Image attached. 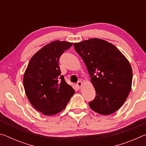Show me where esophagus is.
<instances>
[{"label":"esophagus","instance_id":"34e87169","mask_svg":"<svg viewBox=\"0 0 146 146\" xmlns=\"http://www.w3.org/2000/svg\"><path fill=\"white\" fill-rule=\"evenodd\" d=\"M82 85H83V83H82V81H78V82L76 83V86H77V88L78 89H80Z\"/></svg>","mask_w":146,"mask_h":146}]
</instances>
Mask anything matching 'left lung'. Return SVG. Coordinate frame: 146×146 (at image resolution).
Returning a JSON list of instances; mask_svg holds the SVG:
<instances>
[{
	"label": "left lung",
	"mask_w": 146,
	"mask_h": 146,
	"mask_svg": "<svg viewBox=\"0 0 146 146\" xmlns=\"http://www.w3.org/2000/svg\"><path fill=\"white\" fill-rule=\"evenodd\" d=\"M96 91L89 103L91 110L104 115L119 110L131 90L133 72L129 60L111 43L100 38H90L74 43Z\"/></svg>",
	"instance_id": "left-lung-1"
}]
</instances>
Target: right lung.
<instances>
[{"label": "right lung", "mask_w": 146, "mask_h": 146, "mask_svg": "<svg viewBox=\"0 0 146 146\" xmlns=\"http://www.w3.org/2000/svg\"><path fill=\"white\" fill-rule=\"evenodd\" d=\"M67 41L55 40L46 44L31 58L23 77L29 102L42 114H57L67 106L75 93L60 75V55L73 45Z\"/></svg>", "instance_id": "1"}]
</instances>
